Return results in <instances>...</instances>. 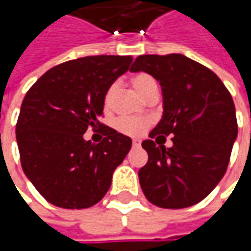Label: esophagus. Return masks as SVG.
<instances>
[{
    "mask_svg": "<svg viewBox=\"0 0 251 251\" xmlns=\"http://www.w3.org/2000/svg\"><path fill=\"white\" fill-rule=\"evenodd\" d=\"M132 145H134V147H141V141L140 140H132Z\"/></svg>",
    "mask_w": 251,
    "mask_h": 251,
    "instance_id": "esophagus-1",
    "label": "esophagus"
}]
</instances>
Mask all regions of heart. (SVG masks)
I'll return each instance as SVG.
<instances>
[{
    "label": "heart",
    "instance_id": "b5f03b06",
    "mask_svg": "<svg viewBox=\"0 0 251 251\" xmlns=\"http://www.w3.org/2000/svg\"><path fill=\"white\" fill-rule=\"evenodd\" d=\"M131 85L140 92L144 98H147L152 91L158 89L156 81L147 73H138L131 76ZM114 93H116V85H110L103 96V107L104 110H110L113 107L114 100ZM151 120L147 117H120L116 120V128L130 137H138L142 132L150 127Z\"/></svg>",
    "mask_w": 251,
    "mask_h": 251
}]
</instances>
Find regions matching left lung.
Wrapping results in <instances>:
<instances>
[{"label": "left lung", "mask_w": 251, "mask_h": 251, "mask_svg": "<svg viewBox=\"0 0 251 251\" xmlns=\"http://www.w3.org/2000/svg\"><path fill=\"white\" fill-rule=\"evenodd\" d=\"M130 71H144L159 81L163 117L142 142L148 162L138 172L147 200L169 209L202 201L226 172L237 137L235 103L224 82L205 65L183 54H147ZM174 135V147L158 146Z\"/></svg>", "instance_id": "obj_1"}]
</instances>
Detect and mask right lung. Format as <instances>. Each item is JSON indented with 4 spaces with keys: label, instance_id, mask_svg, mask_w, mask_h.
Listing matches in <instances>:
<instances>
[{
    "label": "right lung",
    "instance_id": "obj_1",
    "mask_svg": "<svg viewBox=\"0 0 251 251\" xmlns=\"http://www.w3.org/2000/svg\"><path fill=\"white\" fill-rule=\"evenodd\" d=\"M132 63L131 55H88L58 64L25 96L16 141L26 177L49 202L67 209L98 204L110 188L114 169L131 138L99 121L106 89ZM89 126L103 140H83Z\"/></svg>",
    "mask_w": 251,
    "mask_h": 251
}]
</instances>
